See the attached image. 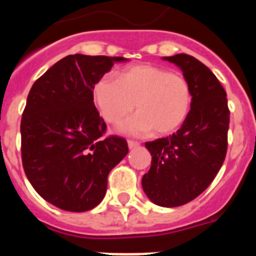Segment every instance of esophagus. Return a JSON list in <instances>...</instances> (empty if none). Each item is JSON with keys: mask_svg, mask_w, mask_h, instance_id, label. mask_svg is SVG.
I'll list each match as a JSON object with an SVG mask.
<instances>
[{"mask_svg": "<svg viewBox=\"0 0 256 256\" xmlns=\"http://www.w3.org/2000/svg\"><path fill=\"white\" fill-rule=\"evenodd\" d=\"M138 146H140V142H137V141H132V140H130V141H128V148H130V150H132V148H138Z\"/></svg>", "mask_w": 256, "mask_h": 256, "instance_id": "34e87169", "label": "esophagus"}]
</instances>
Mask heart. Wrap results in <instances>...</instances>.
I'll list each match as a JSON object with an SVG mask.
<instances>
[{"instance_id": "heart-1", "label": "heart", "mask_w": 256, "mask_h": 256, "mask_svg": "<svg viewBox=\"0 0 256 256\" xmlns=\"http://www.w3.org/2000/svg\"><path fill=\"white\" fill-rule=\"evenodd\" d=\"M94 97L108 123L120 122L136 104L137 114L119 126L128 134H169L186 122L192 105L186 78L150 64L126 68L119 79L104 76L94 84Z\"/></svg>"}]
</instances>
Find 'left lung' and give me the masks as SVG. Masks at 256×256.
I'll return each instance as SVG.
<instances>
[{
	"label": "left lung",
	"mask_w": 256,
	"mask_h": 256,
	"mask_svg": "<svg viewBox=\"0 0 256 256\" xmlns=\"http://www.w3.org/2000/svg\"><path fill=\"white\" fill-rule=\"evenodd\" d=\"M162 60L182 70L191 87L192 105L177 132L144 144L152 159L142 188L154 204L176 208L202 194L220 169L227 152L230 110L224 88L201 61L186 54Z\"/></svg>",
	"instance_id": "1"
}]
</instances>
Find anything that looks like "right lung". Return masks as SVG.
<instances>
[{"label": "right lung", "instance_id": "obj_1", "mask_svg": "<svg viewBox=\"0 0 256 256\" xmlns=\"http://www.w3.org/2000/svg\"><path fill=\"white\" fill-rule=\"evenodd\" d=\"M126 58L76 54L61 58L32 86L22 118V159L32 186L66 212H87L105 198L108 176L128 154L122 137L101 138L106 124L94 88Z\"/></svg>", "mask_w": 256, "mask_h": 256}]
</instances>
